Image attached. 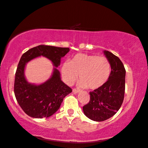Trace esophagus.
I'll list each match as a JSON object with an SVG mask.
<instances>
[{
	"label": "esophagus",
	"instance_id": "1",
	"mask_svg": "<svg viewBox=\"0 0 148 148\" xmlns=\"http://www.w3.org/2000/svg\"><path fill=\"white\" fill-rule=\"evenodd\" d=\"M72 91H73L74 93H78L79 92V90H76V89H73V90H72Z\"/></svg>",
	"mask_w": 148,
	"mask_h": 148
}]
</instances>
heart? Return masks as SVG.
Masks as SVG:
<instances>
[{"label": "heart", "instance_id": "1", "mask_svg": "<svg viewBox=\"0 0 148 148\" xmlns=\"http://www.w3.org/2000/svg\"><path fill=\"white\" fill-rule=\"evenodd\" d=\"M111 64L104 57L79 53L62 67L66 83L72 84L79 77L78 86L91 90L99 88L107 82L111 74Z\"/></svg>", "mask_w": 148, "mask_h": 148}]
</instances>
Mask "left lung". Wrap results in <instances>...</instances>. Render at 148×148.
<instances>
[{
    "instance_id": "8db88e82",
    "label": "left lung",
    "mask_w": 148,
    "mask_h": 148,
    "mask_svg": "<svg viewBox=\"0 0 148 148\" xmlns=\"http://www.w3.org/2000/svg\"><path fill=\"white\" fill-rule=\"evenodd\" d=\"M103 53L111 64V74L103 86L91 91L90 102L83 107L84 114L97 122L114 116L121 108L125 97V66L119 58L112 53L108 51H103Z\"/></svg>"
}]
</instances>
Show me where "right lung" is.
Masks as SVG:
<instances>
[{
    "mask_svg": "<svg viewBox=\"0 0 148 148\" xmlns=\"http://www.w3.org/2000/svg\"><path fill=\"white\" fill-rule=\"evenodd\" d=\"M69 48L39 45L23 53L15 74L14 94L22 110L28 116L36 119L48 118L57 112L63 99L72 92V89L63 82L60 72L61 58L69 52ZM39 56L51 60L55 67L47 81L40 84L29 83L25 76L27 63Z\"/></svg>",
    "mask_w": 148,
    "mask_h": 148,
    "instance_id": "right-lung-1",
    "label": "right lung"
}]
</instances>
